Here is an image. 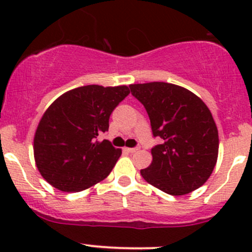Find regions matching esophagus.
<instances>
[{
  "label": "esophagus",
  "mask_w": 252,
  "mask_h": 252,
  "mask_svg": "<svg viewBox=\"0 0 252 252\" xmlns=\"http://www.w3.org/2000/svg\"><path fill=\"white\" fill-rule=\"evenodd\" d=\"M139 150V146H136V147H124V151H126V152H135V151H138Z\"/></svg>",
  "instance_id": "obj_1"
}]
</instances>
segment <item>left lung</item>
<instances>
[{
  "label": "left lung",
  "mask_w": 252,
  "mask_h": 252,
  "mask_svg": "<svg viewBox=\"0 0 252 252\" xmlns=\"http://www.w3.org/2000/svg\"><path fill=\"white\" fill-rule=\"evenodd\" d=\"M144 105L152 134V163L140 174L166 194H189L210 178L218 156V130L201 98L182 86L154 81L129 85Z\"/></svg>",
  "instance_id": "8db88e82"
}]
</instances>
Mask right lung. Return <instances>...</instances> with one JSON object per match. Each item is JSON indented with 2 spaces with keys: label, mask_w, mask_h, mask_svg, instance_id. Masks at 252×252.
<instances>
[{
  "label": "right lung",
  "mask_w": 252,
  "mask_h": 252,
  "mask_svg": "<svg viewBox=\"0 0 252 252\" xmlns=\"http://www.w3.org/2000/svg\"><path fill=\"white\" fill-rule=\"evenodd\" d=\"M128 86L86 85L57 98L42 116L34 157L44 179L61 191H81L105 179L122 155L108 140L110 116L129 95Z\"/></svg>",
  "instance_id": "right-lung-1"
}]
</instances>
